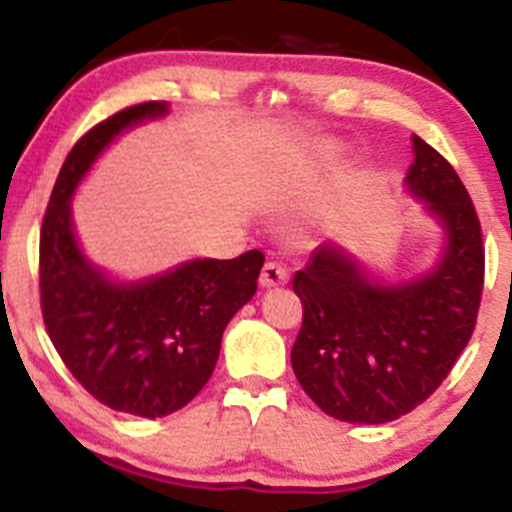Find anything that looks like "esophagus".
<instances>
[{
    "mask_svg": "<svg viewBox=\"0 0 512 512\" xmlns=\"http://www.w3.org/2000/svg\"><path fill=\"white\" fill-rule=\"evenodd\" d=\"M289 280V272L287 267H282L280 262H265V267H262L260 272V285L262 287H280L285 285V282Z\"/></svg>",
    "mask_w": 512,
    "mask_h": 512,
    "instance_id": "1",
    "label": "esophagus"
}]
</instances>
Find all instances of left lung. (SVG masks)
Returning <instances> with one entry per match:
<instances>
[{"mask_svg":"<svg viewBox=\"0 0 512 512\" xmlns=\"http://www.w3.org/2000/svg\"><path fill=\"white\" fill-rule=\"evenodd\" d=\"M404 185L443 230L436 265L409 280L371 272L339 242H322L292 287L304 304L292 369L324 414L389 423L441 386L476 327L483 240L468 190L423 138Z\"/></svg>","mask_w":512,"mask_h":512,"instance_id":"1","label":"left lung"}]
</instances>
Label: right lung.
Returning a JSON list of instances; mask_svg holds the SVG:
<instances>
[{
  "instance_id": "add662e5",
  "label": "right lung",
  "mask_w": 512,
  "mask_h": 512,
  "mask_svg": "<svg viewBox=\"0 0 512 512\" xmlns=\"http://www.w3.org/2000/svg\"><path fill=\"white\" fill-rule=\"evenodd\" d=\"M165 101L118 111L66 156L41 223L39 280L46 332L81 386L108 409L160 418L208 384L223 332L257 292L265 255L188 260L141 280H116L84 255L71 198L121 133L158 121Z\"/></svg>"
}]
</instances>
